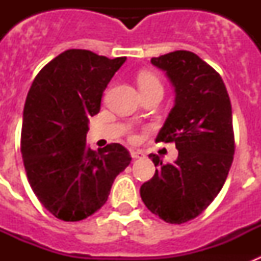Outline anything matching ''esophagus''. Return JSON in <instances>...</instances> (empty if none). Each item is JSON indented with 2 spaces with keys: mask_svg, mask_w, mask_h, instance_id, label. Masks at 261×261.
Instances as JSON below:
<instances>
[{
  "mask_svg": "<svg viewBox=\"0 0 261 261\" xmlns=\"http://www.w3.org/2000/svg\"><path fill=\"white\" fill-rule=\"evenodd\" d=\"M130 156L135 159L142 158V156H145V153L142 150H136V149H132V150H130Z\"/></svg>",
  "mask_w": 261,
  "mask_h": 261,
  "instance_id": "obj_1",
  "label": "esophagus"
}]
</instances>
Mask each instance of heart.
Instances as JSON below:
<instances>
[{"label":"heart","mask_w":261,"mask_h":261,"mask_svg":"<svg viewBox=\"0 0 261 261\" xmlns=\"http://www.w3.org/2000/svg\"><path fill=\"white\" fill-rule=\"evenodd\" d=\"M137 84L140 90L142 91H149L153 89H162V84L159 78L150 71H141L137 75Z\"/></svg>","instance_id":"heart-1"}]
</instances>
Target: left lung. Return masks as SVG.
<instances>
[{"mask_svg": "<svg viewBox=\"0 0 261 261\" xmlns=\"http://www.w3.org/2000/svg\"><path fill=\"white\" fill-rule=\"evenodd\" d=\"M175 87V106L156 141L175 142L179 155L163 165L156 154L155 174L141 186L147 209L168 223H184L208 208L220 193L235 151L232 112L221 75L190 50L153 57Z\"/></svg>", "mask_w": 261, "mask_h": 261, "instance_id": "1", "label": "left lung"}]
</instances>
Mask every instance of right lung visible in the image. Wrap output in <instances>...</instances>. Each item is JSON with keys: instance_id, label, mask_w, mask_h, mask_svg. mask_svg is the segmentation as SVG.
<instances>
[{"instance_id": "add662e5", "label": "right lung", "mask_w": 261, "mask_h": 261, "mask_svg": "<svg viewBox=\"0 0 261 261\" xmlns=\"http://www.w3.org/2000/svg\"><path fill=\"white\" fill-rule=\"evenodd\" d=\"M126 57L68 49L32 82L23 110L20 151L32 191L59 220H85L106 204L115 177L130 163L123 145H86L89 119Z\"/></svg>"}]
</instances>
